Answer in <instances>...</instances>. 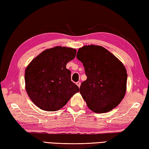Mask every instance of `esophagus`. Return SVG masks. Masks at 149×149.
<instances>
[{
  "mask_svg": "<svg viewBox=\"0 0 149 149\" xmlns=\"http://www.w3.org/2000/svg\"><path fill=\"white\" fill-rule=\"evenodd\" d=\"M76 85H77L78 87H80V85H81V83H80V81H77V82H76Z\"/></svg>",
  "mask_w": 149,
  "mask_h": 149,
  "instance_id": "esophagus-1",
  "label": "esophagus"
}]
</instances>
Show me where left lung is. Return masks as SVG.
<instances>
[{"label": "left lung", "instance_id": "obj_1", "mask_svg": "<svg viewBox=\"0 0 149 149\" xmlns=\"http://www.w3.org/2000/svg\"><path fill=\"white\" fill-rule=\"evenodd\" d=\"M76 57L83 63L87 75L79 91L89 109L103 113L116 107L126 92L127 74L122 63L98 45L80 48Z\"/></svg>", "mask_w": 149, "mask_h": 149}]
</instances>
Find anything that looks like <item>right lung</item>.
I'll list each match as a JSON object with an SVG mask.
<instances>
[{"label":"right lung","mask_w":149,"mask_h":149,"mask_svg":"<svg viewBox=\"0 0 149 149\" xmlns=\"http://www.w3.org/2000/svg\"><path fill=\"white\" fill-rule=\"evenodd\" d=\"M76 50L57 46L44 50L30 62L25 71L26 89L30 99L41 109L56 111L66 104L79 89L71 81L66 64Z\"/></svg>","instance_id":"obj_1"}]
</instances>
